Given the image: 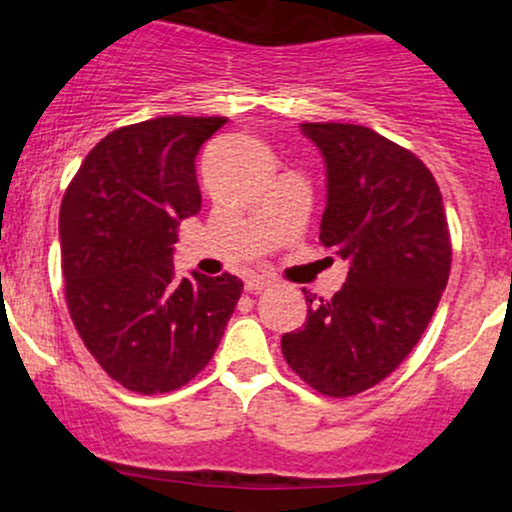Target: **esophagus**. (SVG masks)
<instances>
[{
	"label": "esophagus",
	"mask_w": 512,
	"mask_h": 512,
	"mask_svg": "<svg viewBox=\"0 0 512 512\" xmlns=\"http://www.w3.org/2000/svg\"><path fill=\"white\" fill-rule=\"evenodd\" d=\"M272 286V281L267 279V276H250L248 281H245V289L250 293H262L264 289H269Z\"/></svg>",
	"instance_id": "esophagus-1"
}]
</instances>
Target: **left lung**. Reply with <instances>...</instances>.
Returning <instances> with one entry per match:
<instances>
[{
	"label": "left lung",
	"instance_id": "8db88e82",
	"mask_svg": "<svg viewBox=\"0 0 512 512\" xmlns=\"http://www.w3.org/2000/svg\"><path fill=\"white\" fill-rule=\"evenodd\" d=\"M327 168L320 243L349 262L330 301L305 293L301 330L281 337L293 373L351 397L395 370L436 313L452 248L436 178L411 151L346 122H303Z\"/></svg>",
	"mask_w": 512,
	"mask_h": 512
}]
</instances>
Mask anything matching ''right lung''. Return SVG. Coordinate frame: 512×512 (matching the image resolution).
Instances as JSON below:
<instances>
[{"instance_id": "add662e5", "label": "right lung", "mask_w": 512, "mask_h": 512, "mask_svg": "<svg viewBox=\"0 0 512 512\" xmlns=\"http://www.w3.org/2000/svg\"><path fill=\"white\" fill-rule=\"evenodd\" d=\"M226 117L166 115L110 132L60 209L64 296L101 368L142 395L187 385L243 293L233 274L178 279V226L202 207L195 158Z\"/></svg>"}]
</instances>
